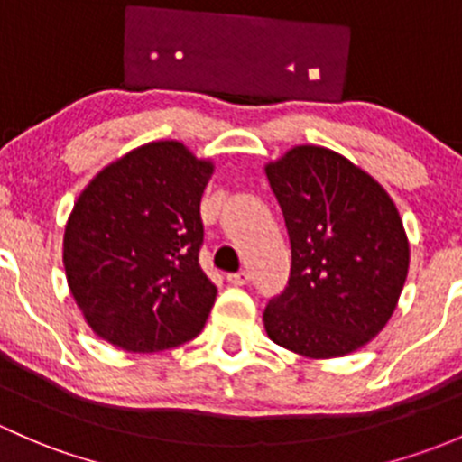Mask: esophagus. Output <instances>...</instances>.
<instances>
[{
	"instance_id": "obj_1",
	"label": "esophagus",
	"mask_w": 462,
	"mask_h": 462,
	"mask_svg": "<svg viewBox=\"0 0 462 462\" xmlns=\"http://www.w3.org/2000/svg\"><path fill=\"white\" fill-rule=\"evenodd\" d=\"M226 280H229V284H233V287H242V284H246L251 280L249 271H237V273H229L226 275Z\"/></svg>"
}]
</instances>
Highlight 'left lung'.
Listing matches in <instances>:
<instances>
[{
  "instance_id": "8db88e82",
  "label": "left lung",
  "mask_w": 462,
  "mask_h": 462,
  "mask_svg": "<svg viewBox=\"0 0 462 462\" xmlns=\"http://www.w3.org/2000/svg\"><path fill=\"white\" fill-rule=\"evenodd\" d=\"M291 242L287 289L264 309L266 336L337 358L384 329L409 269V242L389 193L325 146H293L264 166Z\"/></svg>"
}]
</instances>
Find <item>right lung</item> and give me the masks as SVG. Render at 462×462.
Returning a JSON list of instances; mask_svg holds the SVG:
<instances>
[{
  "label": "right lung",
  "mask_w": 462,
  "mask_h": 462,
  "mask_svg": "<svg viewBox=\"0 0 462 462\" xmlns=\"http://www.w3.org/2000/svg\"><path fill=\"white\" fill-rule=\"evenodd\" d=\"M213 175L182 142L137 146L79 193L64 231L69 289L99 337L153 354L193 340L216 302L199 266V199Z\"/></svg>",
  "instance_id": "add662e5"
}]
</instances>
